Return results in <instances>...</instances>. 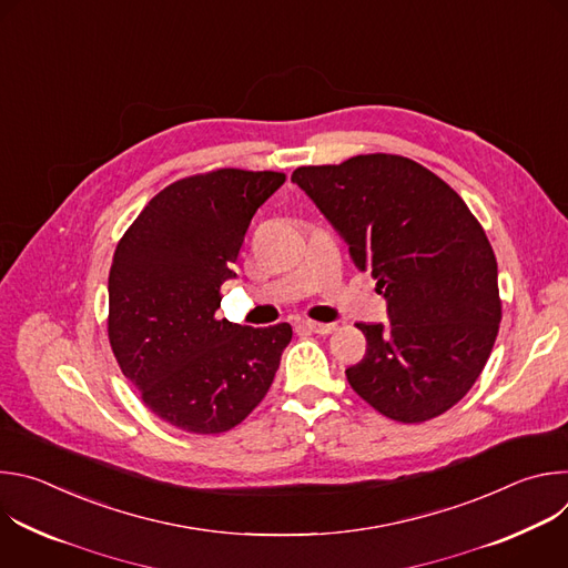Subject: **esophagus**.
Returning a JSON list of instances; mask_svg holds the SVG:
<instances>
[{
    "label": "esophagus",
    "instance_id": "1",
    "mask_svg": "<svg viewBox=\"0 0 568 568\" xmlns=\"http://www.w3.org/2000/svg\"><path fill=\"white\" fill-rule=\"evenodd\" d=\"M301 326L310 333H316V335H331V333L337 331L335 323H318V321H310V318L301 321Z\"/></svg>",
    "mask_w": 568,
    "mask_h": 568
}]
</instances>
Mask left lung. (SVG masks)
<instances>
[{"instance_id":"left-lung-1","label":"left lung","mask_w":568,"mask_h":568,"mask_svg":"<svg viewBox=\"0 0 568 568\" xmlns=\"http://www.w3.org/2000/svg\"><path fill=\"white\" fill-rule=\"evenodd\" d=\"M292 182L377 278L388 323H357L355 393L397 423H425L471 388L501 321L497 258L478 220L438 175L399 154L301 166Z\"/></svg>"}]
</instances>
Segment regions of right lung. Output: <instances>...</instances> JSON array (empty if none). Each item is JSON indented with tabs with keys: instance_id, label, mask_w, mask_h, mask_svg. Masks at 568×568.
<instances>
[{
	"instance_id": "obj_1",
	"label": "right lung",
	"mask_w": 568,
	"mask_h": 568,
	"mask_svg": "<svg viewBox=\"0 0 568 568\" xmlns=\"http://www.w3.org/2000/svg\"><path fill=\"white\" fill-rule=\"evenodd\" d=\"M285 182L274 171L220 169L156 193L119 240L108 335L145 407L191 434H222L267 395L292 339L215 318L220 287L258 206Z\"/></svg>"
}]
</instances>
